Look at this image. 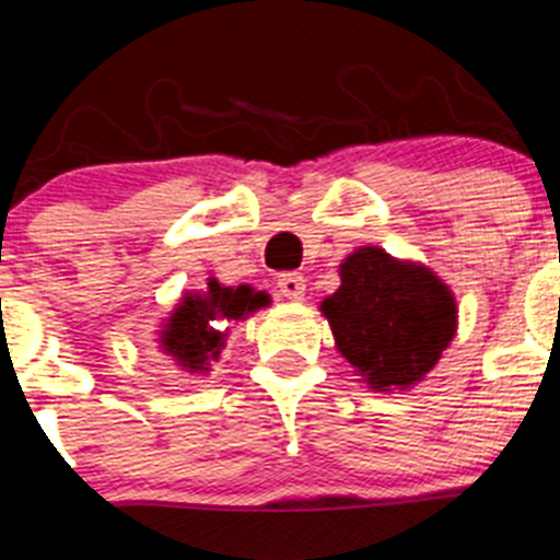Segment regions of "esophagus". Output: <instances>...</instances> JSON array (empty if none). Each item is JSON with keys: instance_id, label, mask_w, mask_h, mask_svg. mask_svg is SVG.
Returning <instances> with one entry per match:
<instances>
[{"instance_id": "1", "label": "esophagus", "mask_w": 560, "mask_h": 560, "mask_svg": "<svg viewBox=\"0 0 560 560\" xmlns=\"http://www.w3.org/2000/svg\"><path fill=\"white\" fill-rule=\"evenodd\" d=\"M277 289L285 300H303L305 296V277L303 275H280Z\"/></svg>"}]
</instances>
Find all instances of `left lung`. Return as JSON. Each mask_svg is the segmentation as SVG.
Here are the masks:
<instances>
[{
    "label": "left lung",
    "mask_w": 560,
    "mask_h": 560,
    "mask_svg": "<svg viewBox=\"0 0 560 560\" xmlns=\"http://www.w3.org/2000/svg\"><path fill=\"white\" fill-rule=\"evenodd\" d=\"M341 285L319 311L336 350L375 393L427 378L457 334V300L432 269L361 246L339 266Z\"/></svg>",
    "instance_id": "1"
}]
</instances>
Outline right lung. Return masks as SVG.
Segmentation results:
<instances>
[{
  "mask_svg": "<svg viewBox=\"0 0 560 560\" xmlns=\"http://www.w3.org/2000/svg\"><path fill=\"white\" fill-rule=\"evenodd\" d=\"M266 305H271V296L266 291H255L246 283L224 285L210 277L207 289L187 291L156 330L160 353H165L185 373L207 375L212 361H219L226 336H230L223 328L230 323L249 319L255 311Z\"/></svg>",
  "mask_w": 560,
  "mask_h": 560,
  "instance_id": "1",
  "label": "right lung"
}]
</instances>
